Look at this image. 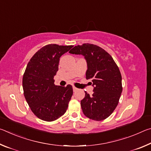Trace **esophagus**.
<instances>
[{
  "label": "esophagus",
  "mask_w": 151,
  "mask_h": 151,
  "mask_svg": "<svg viewBox=\"0 0 151 151\" xmlns=\"http://www.w3.org/2000/svg\"><path fill=\"white\" fill-rule=\"evenodd\" d=\"M73 91H74V92H75V91H76L78 90V88L75 87V86H73Z\"/></svg>",
  "instance_id": "obj_1"
}]
</instances>
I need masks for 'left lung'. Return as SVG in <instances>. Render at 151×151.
<instances>
[{
  "label": "left lung",
  "mask_w": 151,
  "mask_h": 151,
  "mask_svg": "<svg viewBox=\"0 0 151 151\" xmlns=\"http://www.w3.org/2000/svg\"><path fill=\"white\" fill-rule=\"evenodd\" d=\"M69 53L85 57L87 70L86 78L92 81V95L85 91L81 101L85 115L94 121L106 119L116 109L122 91V76L113 58L103 48L93 44L75 46Z\"/></svg>",
  "instance_id": "8db88e82"
}]
</instances>
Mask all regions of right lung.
<instances>
[{
	"label": "right lung",
	"mask_w": 151,
	"mask_h": 151,
	"mask_svg": "<svg viewBox=\"0 0 151 151\" xmlns=\"http://www.w3.org/2000/svg\"><path fill=\"white\" fill-rule=\"evenodd\" d=\"M73 46L48 45L33 55L22 78L25 99L38 118L53 121L63 116L73 95L70 85H55L53 78L58 70L61 56Z\"/></svg>",
	"instance_id": "add662e5"
}]
</instances>
